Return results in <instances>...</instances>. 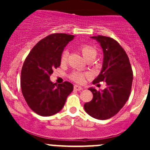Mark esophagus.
<instances>
[{
  "label": "esophagus",
  "instance_id": "obj_1",
  "mask_svg": "<svg viewBox=\"0 0 150 150\" xmlns=\"http://www.w3.org/2000/svg\"><path fill=\"white\" fill-rule=\"evenodd\" d=\"M74 89L76 91H82L83 89V88L81 87V86H78V85H75V86H74Z\"/></svg>",
  "mask_w": 150,
  "mask_h": 150
}]
</instances>
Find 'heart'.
Segmentation results:
<instances>
[{
	"label": "heart",
	"mask_w": 150,
	"mask_h": 150,
	"mask_svg": "<svg viewBox=\"0 0 150 150\" xmlns=\"http://www.w3.org/2000/svg\"><path fill=\"white\" fill-rule=\"evenodd\" d=\"M80 50H81L83 57L87 61H88V60H93L96 58V55H97L96 49L93 46H91V45H82V46H80ZM68 55H69L68 51L67 50H64L61 56V62L62 64H64V63L67 62ZM71 79L75 81V82L78 83H83L85 80V75L81 73V72H75L71 75Z\"/></svg>",
	"instance_id": "b5f03b06"
}]
</instances>
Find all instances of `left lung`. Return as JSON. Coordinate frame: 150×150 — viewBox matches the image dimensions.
Listing matches in <instances>:
<instances>
[{"label":"left lung","instance_id":"8db88e82","mask_svg":"<svg viewBox=\"0 0 150 150\" xmlns=\"http://www.w3.org/2000/svg\"><path fill=\"white\" fill-rule=\"evenodd\" d=\"M91 38L99 43L104 54L102 70L93 83L105 81L107 87L101 91L89 88L93 99L84 104V109L93 118L107 120L115 115L128 101L133 72L128 55L116 40L102 35Z\"/></svg>","mask_w":150,"mask_h":150}]
</instances>
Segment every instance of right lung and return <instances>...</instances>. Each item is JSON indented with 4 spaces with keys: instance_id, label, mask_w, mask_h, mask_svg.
<instances>
[{
    "instance_id": "add662e5",
    "label": "right lung",
    "mask_w": 150,
    "mask_h": 150,
    "mask_svg": "<svg viewBox=\"0 0 150 150\" xmlns=\"http://www.w3.org/2000/svg\"><path fill=\"white\" fill-rule=\"evenodd\" d=\"M75 35L54 33L33 47L22 66L21 88L29 107L43 117L54 115L64 107L73 91L71 83H53L50 75L61 64V56Z\"/></svg>"
}]
</instances>
